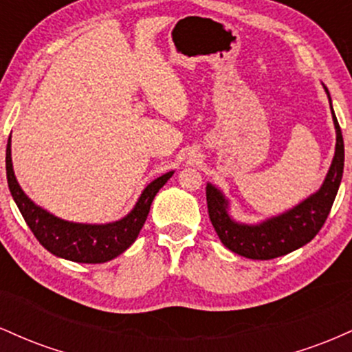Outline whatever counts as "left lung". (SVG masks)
Returning <instances> with one entry per match:
<instances>
[{
    "label": "left lung",
    "instance_id": "8db88e82",
    "mask_svg": "<svg viewBox=\"0 0 352 352\" xmlns=\"http://www.w3.org/2000/svg\"><path fill=\"white\" fill-rule=\"evenodd\" d=\"M324 91L329 98L326 86ZM331 112L336 129V152H334L333 164L321 188L294 208L256 225L238 223L228 215V200L225 199L223 193L212 184H207L210 221L221 243L228 250L252 260H272L301 248L318 235L336 199L342 179V168H344V140L333 106Z\"/></svg>",
    "mask_w": 352,
    "mask_h": 352
}]
</instances>
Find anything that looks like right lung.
Masks as SVG:
<instances>
[{"instance_id":"1","label":"right lung","mask_w":352,"mask_h":352,"mask_svg":"<svg viewBox=\"0 0 352 352\" xmlns=\"http://www.w3.org/2000/svg\"><path fill=\"white\" fill-rule=\"evenodd\" d=\"M173 172L164 173L144 188L135 207L120 220L104 225L72 223L51 215L34 204L19 187L11 162V135L6 145V179L19 212L47 252L76 263H106L119 256L135 241L151 210L153 197L167 184Z\"/></svg>"}]
</instances>
